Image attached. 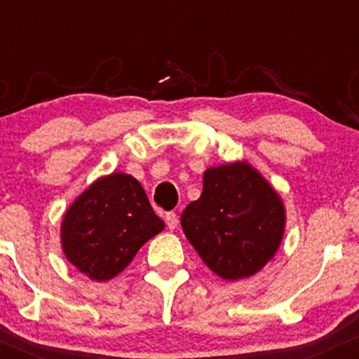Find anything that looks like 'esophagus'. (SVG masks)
Instances as JSON below:
<instances>
[{"label": "esophagus", "mask_w": 359, "mask_h": 359, "mask_svg": "<svg viewBox=\"0 0 359 359\" xmlns=\"http://www.w3.org/2000/svg\"><path fill=\"white\" fill-rule=\"evenodd\" d=\"M165 222L168 229H175L177 224H179V217H177L175 212H167L165 214Z\"/></svg>", "instance_id": "1"}]
</instances>
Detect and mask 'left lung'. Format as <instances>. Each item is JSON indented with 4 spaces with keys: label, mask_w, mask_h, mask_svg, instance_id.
<instances>
[{
    "label": "left lung",
    "mask_w": 359,
    "mask_h": 359,
    "mask_svg": "<svg viewBox=\"0 0 359 359\" xmlns=\"http://www.w3.org/2000/svg\"><path fill=\"white\" fill-rule=\"evenodd\" d=\"M180 224L214 273L240 280L262 270L277 253L285 208L258 170L234 162L204 172L203 194L184 209Z\"/></svg>",
    "instance_id": "1"
}]
</instances>
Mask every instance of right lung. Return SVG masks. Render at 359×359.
I'll use <instances>...</instances> for the list:
<instances>
[{"label": "right lung", "instance_id": "add662e5", "mask_svg": "<svg viewBox=\"0 0 359 359\" xmlns=\"http://www.w3.org/2000/svg\"><path fill=\"white\" fill-rule=\"evenodd\" d=\"M165 228L135 177H101L74 201L62 221V250L90 280L121 273L145 243Z\"/></svg>", "mask_w": 359, "mask_h": 359}]
</instances>
